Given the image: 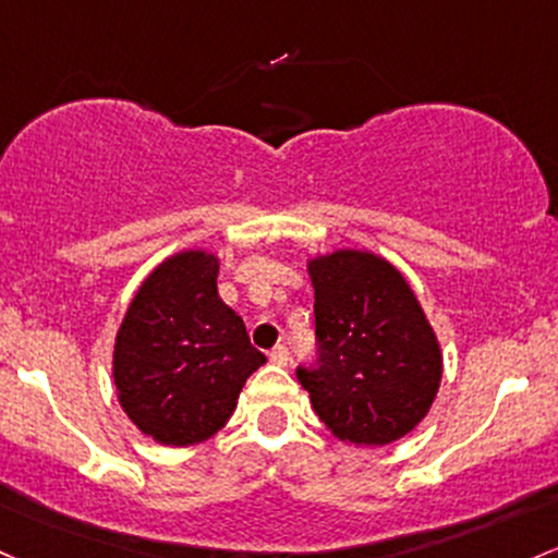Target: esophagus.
I'll list each match as a JSON object with an SVG mask.
<instances>
[{
  "mask_svg": "<svg viewBox=\"0 0 558 558\" xmlns=\"http://www.w3.org/2000/svg\"><path fill=\"white\" fill-rule=\"evenodd\" d=\"M269 363H275V365H289L291 363V352H289V347H283V344H278L272 349V352H269Z\"/></svg>",
  "mask_w": 558,
  "mask_h": 558,
  "instance_id": "obj_1",
  "label": "esophagus"
}]
</instances>
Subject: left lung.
<instances>
[{
    "label": "left lung",
    "instance_id": "1",
    "mask_svg": "<svg viewBox=\"0 0 558 558\" xmlns=\"http://www.w3.org/2000/svg\"><path fill=\"white\" fill-rule=\"evenodd\" d=\"M317 360L296 378L341 442L389 445L424 421L442 352L402 272L371 251L310 259Z\"/></svg>",
    "mask_w": 558,
    "mask_h": 558
}]
</instances>
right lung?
<instances>
[{
    "instance_id": "right-lung-1",
    "label": "right lung",
    "mask_w": 558,
    "mask_h": 558,
    "mask_svg": "<svg viewBox=\"0 0 558 558\" xmlns=\"http://www.w3.org/2000/svg\"><path fill=\"white\" fill-rule=\"evenodd\" d=\"M219 259L180 251L134 293L113 347L119 402L143 434L171 448L214 437L246 378L267 363L217 293Z\"/></svg>"
}]
</instances>
